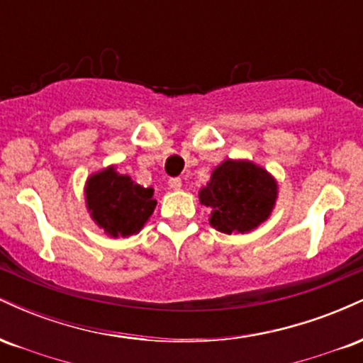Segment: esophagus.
I'll use <instances>...</instances> for the list:
<instances>
[{
    "label": "esophagus",
    "mask_w": 363,
    "mask_h": 363,
    "mask_svg": "<svg viewBox=\"0 0 363 363\" xmlns=\"http://www.w3.org/2000/svg\"><path fill=\"white\" fill-rule=\"evenodd\" d=\"M169 187H170V189H172V191H179V189H181V187H182V181H181V179H179V177H172V179H170V181H169Z\"/></svg>",
    "instance_id": "obj_1"
}]
</instances>
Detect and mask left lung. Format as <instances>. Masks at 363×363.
<instances>
[{"instance_id": "obj_1", "label": "left lung", "mask_w": 363, "mask_h": 363, "mask_svg": "<svg viewBox=\"0 0 363 363\" xmlns=\"http://www.w3.org/2000/svg\"><path fill=\"white\" fill-rule=\"evenodd\" d=\"M199 203L210 211V225L222 234H249L273 213L278 182L261 165L245 158H227L211 170L199 189Z\"/></svg>"}]
</instances>
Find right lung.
I'll use <instances>...</instances> for the list:
<instances>
[{
    "label": "right lung",
    "instance_id": "obj_1",
    "mask_svg": "<svg viewBox=\"0 0 363 363\" xmlns=\"http://www.w3.org/2000/svg\"><path fill=\"white\" fill-rule=\"evenodd\" d=\"M83 194L90 218L114 239L138 234L157 206L153 187L136 184L126 174H119L116 165L90 174Z\"/></svg>",
    "mask_w": 363,
    "mask_h": 363
}]
</instances>
